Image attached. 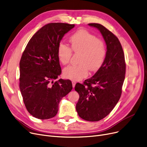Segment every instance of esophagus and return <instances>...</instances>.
<instances>
[{"label":"esophagus","mask_w":147,"mask_h":147,"mask_svg":"<svg viewBox=\"0 0 147 147\" xmlns=\"http://www.w3.org/2000/svg\"><path fill=\"white\" fill-rule=\"evenodd\" d=\"M72 87L74 88L75 86V84H76V82L75 81H72Z\"/></svg>","instance_id":"obj_1"}]
</instances>
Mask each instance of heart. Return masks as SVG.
<instances>
[{
	"label": "heart",
	"instance_id": "obj_1",
	"mask_svg": "<svg viewBox=\"0 0 147 147\" xmlns=\"http://www.w3.org/2000/svg\"><path fill=\"white\" fill-rule=\"evenodd\" d=\"M69 42L71 48L63 42L59 45V60L63 65L69 63L72 50L75 53H80V65L65 67L63 74L66 78L74 81L80 80L87 76L88 69L94 72L100 67L106 55V47L103 40L97 38L86 30L80 29L72 34Z\"/></svg>",
	"mask_w": 147,
	"mask_h": 147
}]
</instances>
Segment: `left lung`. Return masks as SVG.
I'll return each instance as SVG.
<instances>
[{
  "instance_id": "8db88e82",
  "label": "left lung",
  "mask_w": 147,
  "mask_h": 147,
  "mask_svg": "<svg viewBox=\"0 0 147 147\" xmlns=\"http://www.w3.org/2000/svg\"><path fill=\"white\" fill-rule=\"evenodd\" d=\"M98 29L107 45L103 63L96 74L84 84L76 83L75 90L80 95L76 110L88 121H97L107 117L119 100L125 79V63L119 40L103 26L90 23Z\"/></svg>"
}]
</instances>
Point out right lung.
<instances>
[{
  "label": "right lung",
  "mask_w": 147,
  "mask_h": 147,
  "mask_svg": "<svg viewBox=\"0 0 147 147\" xmlns=\"http://www.w3.org/2000/svg\"><path fill=\"white\" fill-rule=\"evenodd\" d=\"M75 24L45 25L28 42L20 61V89L28 112L40 120L56 115L63 97L72 89L71 81L60 79L61 73L57 48Z\"/></svg>",
  "instance_id": "1"
}]
</instances>
